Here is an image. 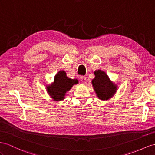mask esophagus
Wrapping results in <instances>:
<instances>
[{
  "label": "esophagus",
  "mask_w": 155,
  "mask_h": 155,
  "mask_svg": "<svg viewBox=\"0 0 155 155\" xmlns=\"http://www.w3.org/2000/svg\"><path fill=\"white\" fill-rule=\"evenodd\" d=\"M80 78L82 82H84V83L86 82V77L85 76H81Z\"/></svg>",
  "instance_id": "esophagus-1"
}]
</instances>
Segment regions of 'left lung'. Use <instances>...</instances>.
Returning a JSON list of instances; mask_svg holds the SVG:
<instances>
[{"instance_id": "1", "label": "left lung", "mask_w": 155, "mask_h": 155, "mask_svg": "<svg viewBox=\"0 0 155 155\" xmlns=\"http://www.w3.org/2000/svg\"><path fill=\"white\" fill-rule=\"evenodd\" d=\"M96 77L92 82L97 97L101 100H107L111 97L116 92V86L110 81L105 72L96 71L94 73Z\"/></svg>"}]
</instances>
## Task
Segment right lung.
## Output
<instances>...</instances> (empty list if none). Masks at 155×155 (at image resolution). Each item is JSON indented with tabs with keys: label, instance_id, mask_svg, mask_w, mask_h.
Listing matches in <instances>:
<instances>
[{
	"label": "right lung",
	"instance_id": "add662e5",
	"mask_svg": "<svg viewBox=\"0 0 155 155\" xmlns=\"http://www.w3.org/2000/svg\"><path fill=\"white\" fill-rule=\"evenodd\" d=\"M77 83L78 80L67 77L65 71H59L54 77V82L47 88L48 92L55 101H60L64 99L66 92Z\"/></svg>",
	"mask_w": 155,
	"mask_h": 155
}]
</instances>
